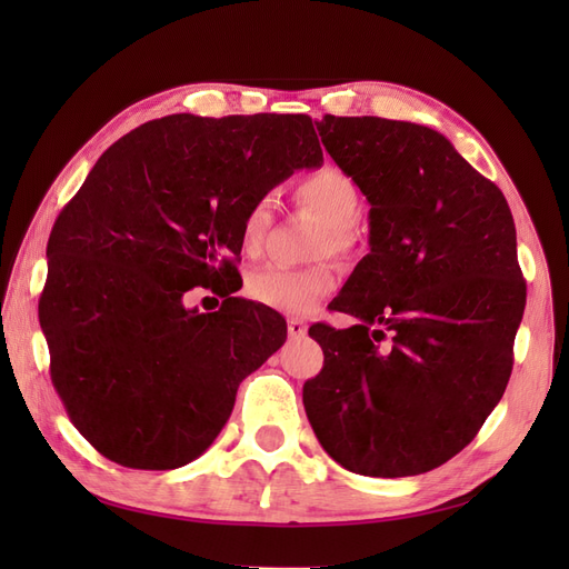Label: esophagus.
<instances>
[{
  "label": "esophagus",
  "mask_w": 569,
  "mask_h": 569,
  "mask_svg": "<svg viewBox=\"0 0 569 569\" xmlns=\"http://www.w3.org/2000/svg\"><path fill=\"white\" fill-rule=\"evenodd\" d=\"M287 332H289V337L301 339V337H306V332H308V325H306L303 320H299V318H289V320H287Z\"/></svg>",
  "instance_id": "1"
}]
</instances>
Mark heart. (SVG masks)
I'll return each mask as SVG.
<instances>
[{
    "instance_id": "1",
    "label": "heart",
    "mask_w": 569,
    "mask_h": 569,
    "mask_svg": "<svg viewBox=\"0 0 569 569\" xmlns=\"http://www.w3.org/2000/svg\"><path fill=\"white\" fill-rule=\"evenodd\" d=\"M295 199L301 209L322 220L316 234V256L343 258L358 247L356 220L360 216V192L353 178L335 163H322L303 173L295 184ZM274 199L261 194L253 199L242 220V244L247 251L261 247L272 222ZM335 289V272L327 263L311 268L266 266L247 278V295L251 301L280 313H308Z\"/></svg>"
}]
</instances>
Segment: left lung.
<instances>
[{
  "label": "left lung",
  "mask_w": 569,
  "mask_h": 569,
  "mask_svg": "<svg viewBox=\"0 0 569 569\" xmlns=\"http://www.w3.org/2000/svg\"><path fill=\"white\" fill-rule=\"evenodd\" d=\"M335 163L370 201V253L313 325L303 408L322 449L368 477H412L468 446L501 401L527 284L501 189L432 128L322 116Z\"/></svg>",
  "instance_id": "left-lung-1"
}]
</instances>
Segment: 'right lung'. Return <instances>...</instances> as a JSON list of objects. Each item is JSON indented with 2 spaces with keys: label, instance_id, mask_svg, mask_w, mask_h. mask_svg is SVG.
<instances>
[{
  "label": "right lung",
  "instance_id": "1",
  "mask_svg": "<svg viewBox=\"0 0 569 569\" xmlns=\"http://www.w3.org/2000/svg\"><path fill=\"white\" fill-rule=\"evenodd\" d=\"M322 163L311 116L149 120L111 144L47 242L40 325L49 375L78 432L132 470L199 458L247 375L287 339L237 291L253 199ZM203 286L227 299L189 312Z\"/></svg>",
  "mask_w": 569,
  "mask_h": 569
}]
</instances>
